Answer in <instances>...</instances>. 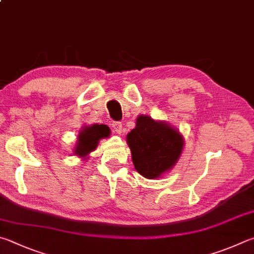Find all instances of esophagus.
I'll return each instance as SVG.
<instances>
[{
    "mask_svg": "<svg viewBox=\"0 0 254 254\" xmlns=\"http://www.w3.org/2000/svg\"><path fill=\"white\" fill-rule=\"evenodd\" d=\"M112 127H113V131L115 133H118V134H121L122 131H123V127H122V123L121 122H113L112 123Z\"/></svg>",
    "mask_w": 254,
    "mask_h": 254,
    "instance_id": "esophagus-1",
    "label": "esophagus"
}]
</instances>
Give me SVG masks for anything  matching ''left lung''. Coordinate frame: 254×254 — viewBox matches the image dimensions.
Here are the masks:
<instances>
[{
    "label": "left lung",
    "instance_id": "8db88e82",
    "mask_svg": "<svg viewBox=\"0 0 254 254\" xmlns=\"http://www.w3.org/2000/svg\"><path fill=\"white\" fill-rule=\"evenodd\" d=\"M132 162L142 177L154 180L170 172L178 163L184 137L178 128L149 115H139L135 127L127 133Z\"/></svg>",
    "mask_w": 254,
    "mask_h": 254
}]
</instances>
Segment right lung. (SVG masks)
I'll list each match as a JSON object with an SVG mask.
<instances>
[{"label":"right lung","instance_id":"right-lung-1","mask_svg":"<svg viewBox=\"0 0 254 254\" xmlns=\"http://www.w3.org/2000/svg\"><path fill=\"white\" fill-rule=\"evenodd\" d=\"M111 134V130L105 124H92L84 126L77 134L76 144L74 146V154L82 159H89L91 152H93L99 145L100 140L107 139Z\"/></svg>","mask_w":254,"mask_h":254}]
</instances>
